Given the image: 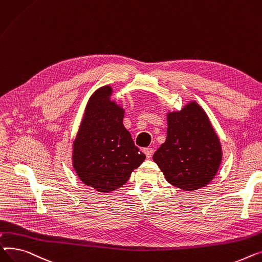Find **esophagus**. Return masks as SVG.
<instances>
[{"mask_svg": "<svg viewBox=\"0 0 262 262\" xmlns=\"http://www.w3.org/2000/svg\"><path fill=\"white\" fill-rule=\"evenodd\" d=\"M143 151H144V153L146 155L147 159H150V158H151L152 153H153V149H152V148H145Z\"/></svg>", "mask_w": 262, "mask_h": 262, "instance_id": "1", "label": "esophagus"}]
</instances>
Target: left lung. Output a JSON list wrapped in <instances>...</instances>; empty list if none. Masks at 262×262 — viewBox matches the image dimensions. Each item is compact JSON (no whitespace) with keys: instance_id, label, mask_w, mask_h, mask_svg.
Returning <instances> with one entry per match:
<instances>
[{"instance_id":"obj_1","label":"left lung","mask_w":262,"mask_h":262,"mask_svg":"<svg viewBox=\"0 0 262 262\" xmlns=\"http://www.w3.org/2000/svg\"><path fill=\"white\" fill-rule=\"evenodd\" d=\"M167 137L153 155L168 183L185 191L205 187L217 174L222 149L205 111L191 101L167 114Z\"/></svg>"}]
</instances>
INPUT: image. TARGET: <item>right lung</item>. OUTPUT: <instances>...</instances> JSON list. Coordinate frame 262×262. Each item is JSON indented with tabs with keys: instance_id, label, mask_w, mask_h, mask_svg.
I'll list each match as a JSON object with an SVG mask.
<instances>
[{
	"instance_id": "1",
	"label": "right lung",
	"mask_w": 262,
	"mask_h": 262,
	"mask_svg": "<svg viewBox=\"0 0 262 262\" xmlns=\"http://www.w3.org/2000/svg\"><path fill=\"white\" fill-rule=\"evenodd\" d=\"M111 94L112 88L104 85L90 97L73 144L77 176L99 192L121 187L146 159L122 125L125 111Z\"/></svg>"
}]
</instances>
